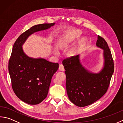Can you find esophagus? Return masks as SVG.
I'll return each mask as SVG.
<instances>
[{
    "label": "esophagus",
    "mask_w": 123,
    "mask_h": 123,
    "mask_svg": "<svg viewBox=\"0 0 123 123\" xmlns=\"http://www.w3.org/2000/svg\"><path fill=\"white\" fill-rule=\"evenodd\" d=\"M59 69L60 70H61L62 71H63L64 70V66H63V64H61L59 66Z\"/></svg>",
    "instance_id": "34e87169"
}]
</instances>
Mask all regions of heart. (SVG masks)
I'll return each instance as SVG.
<instances>
[{"label":"heart","mask_w":123,"mask_h":123,"mask_svg":"<svg viewBox=\"0 0 123 123\" xmlns=\"http://www.w3.org/2000/svg\"><path fill=\"white\" fill-rule=\"evenodd\" d=\"M80 33L77 32H68L66 33L65 35L62 36L60 40L57 43L58 47L60 49H62L64 47H66L67 46H68V44L72 42L73 40L78 38L80 37ZM55 52L57 53V50L55 49ZM76 50L75 49H73L71 50L70 54L72 55H74L76 54Z\"/></svg>","instance_id":"obj_1"}]
</instances>
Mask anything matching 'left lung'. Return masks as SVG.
Returning <instances> with one entry per match:
<instances>
[{
  "label": "left lung",
  "mask_w": 123,
  "mask_h": 123,
  "mask_svg": "<svg viewBox=\"0 0 123 123\" xmlns=\"http://www.w3.org/2000/svg\"><path fill=\"white\" fill-rule=\"evenodd\" d=\"M96 46L103 50V67L98 73H93L84 67L80 55L62 61L68 98L77 106H88L100 99L106 92L114 71L112 55L105 40L98 36Z\"/></svg>",
  "instance_id": "left-lung-1"
}]
</instances>
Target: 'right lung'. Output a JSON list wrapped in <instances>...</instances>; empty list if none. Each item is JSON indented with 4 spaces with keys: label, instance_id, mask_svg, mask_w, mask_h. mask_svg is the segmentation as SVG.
I'll use <instances>...</instances> for the list:
<instances>
[{
    "label": "right lung",
    "instance_id": "1",
    "mask_svg": "<svg viewBox=\"0 0 123 123\" xmlns=\"http://www.w3.org/2000/svg\"><path fill=\"white\" fill-rule=\"evenodd\" d=\"M54 25L33 26L20 35L13 47L8 63L12 89L20 99L29 104H38L46 98L51 80L59 64L43 58L29 57L24 53L22 46L31 35L48 30Z\"/></svg>",
    "mask_w": 123,
    "mask_h": 123
}]
</instances>
